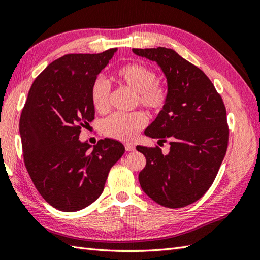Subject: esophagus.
Wrapping results in <instances>:
<instances>
[{"label": "esophagus", "instance_id": "esophagus-1", "mask_svg": "<svg viewBox=\"0 0 260 260\" xmlns=\"http://www.w3.org/2000/svg\"><path fill=\"white\" fill-rule=\"evenodd\" d=\"M125 150L128 151V152H133V151H135V146L133 144H129V143H126Z\"/></svg>", "mask_w": 260, "mask_h": 260}]
</instances>
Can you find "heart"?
Listing matches in <instances>:
<instances>
[{"label":"heart","mask_w":260,"mask_h":260,"mask_svg":"<svg viewBox=\"0 0 260 260\" xmlns=\"http://www.w3.org/2000/svg\"><path fill=\"white\" fill-rule=\"evenodd\" d=\"M114 76L120 85L128 87L136 95V102L152 113H161L170 99L168 85L156 80V73L145 64L132 62L120 66ZM91 102L99 113L109 109L110 88L106 80L97 78L91 85ZM147 118L142 112L114 114L103 124L104 134L110 139L129 142L146 126Z\"/></svg>","instance_id":"heart-1"}]
</instances>
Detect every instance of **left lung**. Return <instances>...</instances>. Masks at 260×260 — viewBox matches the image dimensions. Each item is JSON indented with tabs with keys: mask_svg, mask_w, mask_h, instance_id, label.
I'll list each match as a JSON object with an SVG mask.
<instances>
[{
	"mask_svg": "<svg viewBox=\"0 0 260 260\" xmlns=\"http://www.w3.org/2000/svg\"><path fill=\"white\" fill-rule=\"evenodd\" d=\"M155 61L167 77L170 99L145 135L169 142L165 155L158 146H136L146 165L140 184L153 201L165 208H183L204 196L212 185L229 140L227 112L221 96L197 66L172 49H133Z\"/></svg>",
	"mask_w": 260,
	"mask_h": 260,
	"instance_id": "left-lung-1",
	"label": "left lung"
}]
</instances>
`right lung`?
Listing matches in <instances>:
<instances>
[{
  "label": "right lung",
  "mask_w": 260,
  "mask_h": 260,
  "mask_svg": "<svg viewBox=\"0 0 260 260\" xmlns=\"http://www.w3.org/2000/svg\"><path fill=\"white\" fill-rule=\"evenodd\" d=\"M117 49L71 53L54 60L30 88L20 117L24 164L37 190L60 211L74 212L102 194L113 165L125 152L120 142H80L81 127L95 118L91 85Z\"/></svg>",
  "instance_id": "1"
}]
</instances>
